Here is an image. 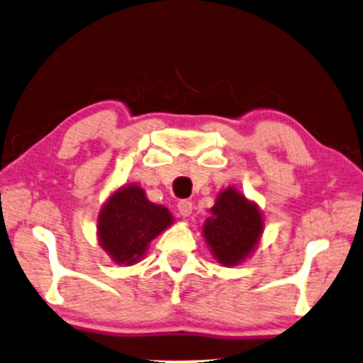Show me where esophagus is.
Segmentation results:
<instances>
[{
    "label": "esophagus",
    "instance_id": "1",
    "mask_svg": "<svg viewBox=\"0 0 363 363\" xmlns=\"http://www.w3.org/2000/svg\"><path fill=\"white\" fill-rule=\"evenodd\" d=\"M177 210H179V213L186 218L192 213V202L191 200H181L179 203H177Z\"/></svg>",
    "mask_w": 363,
    "mask_h": 363
}]
</instances>
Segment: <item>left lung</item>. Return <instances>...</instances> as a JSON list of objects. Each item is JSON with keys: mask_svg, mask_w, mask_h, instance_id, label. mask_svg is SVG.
Wrapping results in <instances>:
<instances>
[{"mask_svg": "<svg viewBox=\"0 0 363 363\" xmlns=\"http://www.w3.org/2000/svg\"><path fill=\"white\" fill-rule=\"evenodd\" d=\"M205 220L203 236L216 261L223 266H236L256 250L262 235L264 221L257 205L228 187L210 208Z\"/></svg>", "mask_w": 363, "mask_h": 363, "instance_id": "left-lung-1", "label": "left lung"}]
</instances>
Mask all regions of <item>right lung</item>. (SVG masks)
<instances>
[{
	"label": "right lung",
	"mask_w": 363,
	"mask_h": 363,
	"mask_svg": "<svg viewBox=\"0 0 363 363\" xmlns=\"http://www.w3.org/2000/svg\"><path fill=\"white\" fill-rule=\"evenodd\" d=\"M172 223L169 210L145 197L142 187L130 184L112 194L97 221L99 242L117 264L138 262L148 245Z\"/></svg>",
	"instance_id": "1"
}]
</instances>
